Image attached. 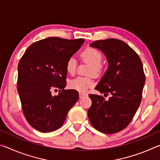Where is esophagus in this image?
<instances>
[{
  "instance_id": "1",
  "label": "esophagus",
  "mask_w": 160,
  "mask_h": 160,
  "mask_svg": "<svg viewBox=\"0 0 160 160\" xmlns=\"http://www.w3.org/2000/svg\"><path fill=\"white\" fill-rule=\"evenodd\" d=\"M86 96H88V94H85V93L80 92V93L79 94V97H80V98H83V97H86Z\"/></svg>"
}]
</instances>
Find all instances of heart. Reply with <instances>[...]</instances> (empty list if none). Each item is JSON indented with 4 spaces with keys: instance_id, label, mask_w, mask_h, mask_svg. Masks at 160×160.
I'll return each mask as SVG.
<instances>
[{
    "instance_id": "1",
    "label": "heart",
    "mask_w": 160,
    "mask_h": 160,
    "mask_svg": "<svg viewBox=\"0 0 160 160\" xmlns=\"http://www.w3.org/2000/svg\"><path fill=\"white\" fill-rule=\"evenodd\" d=\"M80 58L83 61L88 62L91 64L88 73L95 76L101 75L104 68L102 63V54L96 48L93 47H88L80 53ZM66 71L70 75H74L77 69V61L74 57H70L66 63ZM94 85L93 80L88 77H77L69 81L68 86L72 90H76L80 92H84L89 88Z\"/></svg>"
}]
</instances>
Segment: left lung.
<instances>
[{
  "mask_svg": "<svg viewBox=\"0 0 160 160\" xmlns=\"http://www.w3.org/2000/svg\"><path fill=\"white\" fill-rule=\"evenodd\" d=\"M91 47L101 50L109 68L95 89L109 100L97 94H89L92 105L88 118L94 128L104 133L122 131L131 123L142 99L145 75L139 56L123 41L116 39L97 40Z\"/></svg>",
  "mask_w": 160,
  "mask_h": 160,
  "instance_id": "1",
  "label": "left lung"
}]
</instances>
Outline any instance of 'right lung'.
Instances as JSON below:
<instances>
[{"mask_svg": "<svg viewBox=\"0 0 160 160\" xmlns=\"http://www.w3.org/2000/svg\"><path fill=\"white\" fill-rule=\"evenodd\" d=\"M84 39L48 37L33 43L18 63L17 89L23 114L29 125L42 132L61 128L79 98L78 92L64 90L66 63ZM59 90L53 96L52 92Z\"/></svg>", "mask_w": 160, "mask_h": 160, "instance_id": "add662e5", "label": "right lung"}]
</instances>
